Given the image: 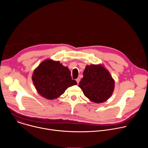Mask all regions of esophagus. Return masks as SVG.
I'll return each mask as SVG.
<instances>
[{
  "instance_id": "34e87169",
  "label": "esophagus",
  "mask_w": 148,
  "mask_h": 148,
  "mask_svg": "<svg viewBox=\"0 0 148 148\" xmlns=\"http://www.w3.org/2000/svg\"><path fill=\"white\" fill-rule=\"evenodd\" d=\"M76 81H77V84H78V83L79 82V81H80V79H79V78H77V79H76Z\"/></svg>"
}]
</instances>
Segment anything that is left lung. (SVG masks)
Wrapping results in <instances>:
<instances>
[{"mask_svg":"<svg viewBox=\"0 0 148 148\" xmlns=\"http://www.w3.org/2000/svg\"><path fill=\"white\" fill-rule=\"evenodd\" d=\"M114 80L101 65L87 66L79 87L87 98L95 103H102L111 97L114 90Z\"/></svg>","mask_w":148,"mask_h":148,"instance_id":"8db88e82","label":"left lung"}]
</instances>
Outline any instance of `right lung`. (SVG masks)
I'll list each match as a JSON object with an SVG mask.
<instances>
[{
  "instance_id": "1",
  "label": "right lung",
  "mask_w": 148,
  "mask_h": 148,
  "mask_svg": "<svg viewBox=\"0 0 148 148\" xmlns=\"http://www.w3.org/2000/svg\"><path fill=\"white\" fill-rule=\"evenodd\" d=\"M32 80L38 94L49 99L57 98L68 87L77 84L68 67L51 60L41 63L34 70Z\"/></svg>"
}]
</instances>
